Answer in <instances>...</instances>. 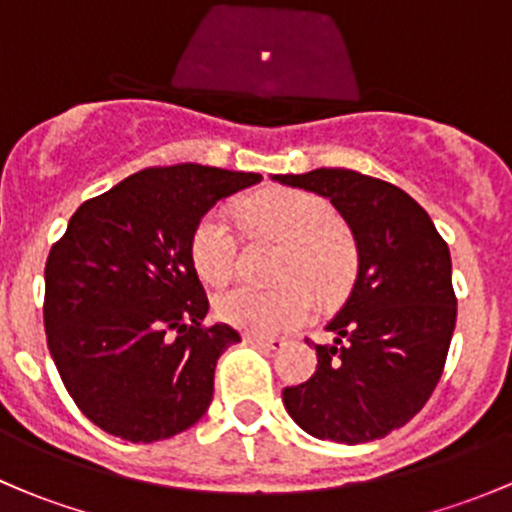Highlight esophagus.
<instances>
[{
	"label": "esophagus",
	"instance_id": "obj_1",
	"mask_svg": "<svg viewBox=\"0 0 512 512\" xmlns=\"http://www.w3.org/2000/svg\"><path fill=\"white\" fill-rule=\"evenodd\" d=\"M247 344H255V347L267 349V352H277V349L285 347V339L277 337H260V334H245Z\"/></svg>",
	"mask_w": 512,
	"mask_h": 512
}]
</instances>
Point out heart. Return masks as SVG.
I'll use <instances>...</instances> for the list:
<instances>
[{
  "instance_id": "1",
  "label": "heart",
  "mask_w": 512,
  "mask_h": 512,
  "mask_svg": "<svg viewBox=\"0 0 512 512\" xmlns=\"http://www.w3.org/2000/svg\"><path fill=\"white\" fill-rule=\"evenodd\" d=\"M250 223L275 232L287 242L282 275L294 277L280 287H232L215 299V312L230 327L250 334H280L307 322L314 312V287L334 294L352 275V247L337 230V215L324 198L304 190L275 188L240 205ZM235 227L223 210H213L195 225L190 262L208 285H225L235 270ZM307 276L308 283L301 277Z\"/></svg>"
}]
</instances>
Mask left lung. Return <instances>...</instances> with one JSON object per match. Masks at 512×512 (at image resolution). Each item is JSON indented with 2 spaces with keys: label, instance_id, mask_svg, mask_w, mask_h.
Instances as JSON below:
<instances>
[{
  "label": "left lung",
  "instance_id": "obj_1",
  "mask_svg": "<svg viewBox=\"0 0 512 512\" xmlns=\"http://www.w3.org/2000/svg\"><path fill=\"white\" fill-rule=\"evenodd\" d=\"M272 180L327 198L356 245L352 292L324 327L334 342L314 344L312 379L282 391L287 414L319 441L389 436L443 374L456 329L448 245L409 193L371 175L317 168Z\"/></svg>",
  "mask_w": 512,
  "mask_h": 512
}]
</instances>
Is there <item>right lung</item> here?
Segmentation results:
<instances>
[{"mask_svg": "<svg viewBox=\"0 0 512 512\" xmlns=\"http://www.w3.org/2000/svg\"><path fill=\"white\" fill-rule=\"evenodd\" d=\"M260 180L198 163L148 168L71 215L46 260L44 329L66 391L98 428L153 443L205 416L215 364L240 334L203 327L190 237L218 200Z\"/></svg>", "mask_w": 512, "mask_h": 512, "instance_id": "right-lung-1", "label": "right lung"}]
</instances>
